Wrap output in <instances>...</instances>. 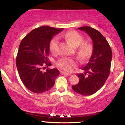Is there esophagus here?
Segmentation results:
<instances>
[{"instance_id":"34e87169","label":"esophagus","mask_w":125,"mask_h":125,"mask_svg":"<svg viewBox=\"0 0 125 125\" xmlns=\"http://www.w3.org/2000/svg\"><path fill=\"white\" fill-rule=\"evenodd\" d=\"M61 74L62 75H65V76H70L71 75V73H67L64 72L62 71L61 72Z\"/></svg>"}]
</instances>
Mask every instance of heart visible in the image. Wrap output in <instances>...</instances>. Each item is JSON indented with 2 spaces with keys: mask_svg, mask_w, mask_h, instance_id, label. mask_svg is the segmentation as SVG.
Listing matches in <instances>:
<instances>
[{
  "mask_svg": "<svg viewBox=\"0 0 125 125\" xmlns=\"http://www.w3.org/2000/svg\"><path fill=\"white\" fill-rule=\"evenodd\" d=\"M64 38L74 48H77V54L80 58L85 59L90 56L93 51L92 46L87 43H83V38L76 31H70L64 35ZM59 40L54 38L50 43V49L55 52L58 49ZM76 65V62L71 58H62L57 62V66L63 71L69 72Z\"/></svg>",
  "mask_w": 125,
  "mask_h": 125,
  "instance_id": "b5f03b06",
  "label": "heart"
}]
</instances>
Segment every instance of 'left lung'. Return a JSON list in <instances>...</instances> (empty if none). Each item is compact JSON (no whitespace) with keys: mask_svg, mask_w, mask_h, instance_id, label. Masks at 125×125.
<instances>
[{"mask_svg":"<svg viewBox=\"0 0 125 125\" xmlns=\"http://www.w3.org/2000/svg\"><path fill=\"white\" fill-rule=\"evenodd\" d=\"M85 31L93 42V52L88 63L77 74L79 82L72 86L75 92L83 96L94 94L104 86L110 73L112 52L105 38L97 30L89 26L79 28Z\"/></svg>","mask_w":125,"mask_h":125,"instance_id":"obj_1","label":"left lung"}]
</instances>
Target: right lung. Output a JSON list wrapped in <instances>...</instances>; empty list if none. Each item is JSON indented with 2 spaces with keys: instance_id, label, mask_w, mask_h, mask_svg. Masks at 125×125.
I'll list each match as a JSON object with an SVG mask.
<instances>
[{
  "instance_id": "1",
  "label": "right lung",
  "mask_w": 125,
  "mask_h": 125,
  "mask_svg": "<svg viewBox=\"0 0 125 125\" xmlns=\"http://www.w3.org/2000/svg\"><path fill=\"white\" fill-rule=\"evenodd\" d=\"M63 31L43 26L35 29L21 40L16 57V67L20 78L27 89L41 94L51 89L59 75L57 69L43 68L51 66L48 62L50 43L53 37Z\"/></svg>"
}]
</instances>
